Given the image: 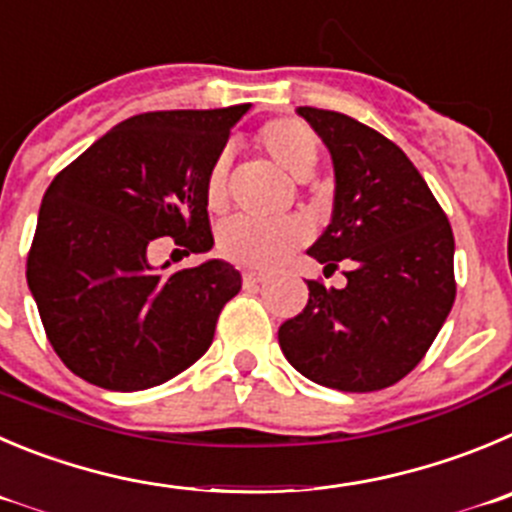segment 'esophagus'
Returning a JSON list of instances; mask_svg holds the SVG:
<instances>
[{"label": "esophagus", "instance_id": "esophagus-1", "mask_svg": "<svg viewBox=\"0 0 512 512\" xmlns=\"http://www.w3.org/2000/svg\"><path fill=\"white\" fill-rule=\"evenodd\" d=\"M262 283H265V275H260V272H245V275H242V285H245L247 290L260 288Z\"/></svg>", "mask_w": 512, "mask_h": 512}]
</instances>
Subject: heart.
<instances>
[{
	"instance_id": "1",
	"label": "heart",
	"mask_w": 512,
	"mask_h": 512,
	"mask_svg": "<svg viewBox=\"0 0 512 512\" xmlns=\"http://www.w3.org/2000/svg\"><path fill=\"white\" fill-rule=\"evenodd\" d=\"M257 146L272 164L293 179H305L318 161V138L305 123L295 118H275L257 131ZM204 199L209 212L227 207V156H217L204 181ZM308 240V227L300 219H232L219 232V252L229 262L252 270L275 267L290 250Z\"/></svg>"
}]
</instances>
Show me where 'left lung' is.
I'll list each match as a JSON object with an SVG mask.
<instances>
[{
	"instance_id": "left-lung-1",
	"label": "left lung",
	"mask_w": 512,
	"mask_h": 512,
	"mask_svg": "<svg viewBox=\"0 0 512 512\" xmlns=\"http://www.w3.org/2000/svg\"><path fill=\"white\" fill-rule=\"evenodd\" d=\"M331 151L333 219L310 257L346 288L308 280L303 313L278 331L290 364L338 391H379L424 358L455 303V237L407 154L356 118L303 105Z\"/></svg>"
}]
</instances>
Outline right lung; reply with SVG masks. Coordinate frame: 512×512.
I'll return each mask as SVG.
<instances>
[{
    "instance_id": "add662e5",
    "label": "right lung",
    "mask_w": 512,
    "mask_h": 512,
    "mask_svg": "<svg viewBox=\"0 0 512 512\" xmlns=\"http://www.w3.org/2000/svg\"><path fill=\"white\" fill-rule=\"evenodd\" d=\"M250 103L154 111L118 123L52 179L27 255V285L62 364L111 391L159 386L212 346L242 275L224 260L164 272L159 237L209 252L204 181ZM179 252V250H176Z\"/></svg>"
}]
</instances>
